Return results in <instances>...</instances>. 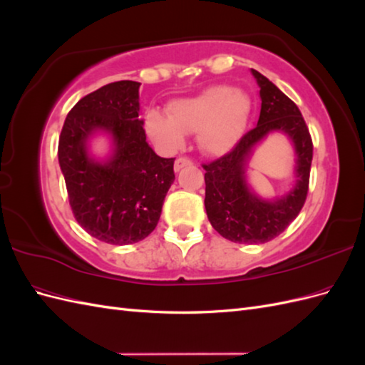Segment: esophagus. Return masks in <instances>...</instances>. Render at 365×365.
Segmentation results:
<instances>
[{
  "label": "esophagus",
  "instance_id": "obj_1",
  "mask_svg": "<svg viewBox=\"0 0 365 365\" xmlns=\"http://www.w3.org/2000/svg\"><path fill=\"white\" fill-rule=\"evenodd\" d=\"M192 164V160L190 158H185V157H180L175 160V170L178 172L181 170L182 168H185V165H190Z\"/></svg>",
  "mask_w": 365,
  "mask_h": 365
}]
</instances>
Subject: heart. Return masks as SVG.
I'll use <instances>...</instances> for the list:
<instances>
[{"label":"heart","mask_w":365,"mask_h":365,"mask_svg":"<svg viewBox=\"0 0 365 365\" xmlns=\"http://www.w3.org/2000/svg\"><path fill=\"white\" fill-rule=\"evenodd\" d=\"M251 111L250 97L230 86H210L200 94L176 98L168 115L149 111L145 129L150 140L164 150L182 146L184 132L196 134L200 149L208 155H224L236 146Z\"/></svg>","instance_id":"obj_1"}]
</instances>
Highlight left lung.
Returning a JSON list of instances; mask_svg holds the SVG:
<instances>
[{"label": "left lung", "instance_id": "left-lung-1", "mask_svg": "<svg viewBox=\"0 0 365 365\" xmlns=\"http://www.w3.org/2000/svg\"><path fill=\"white\" fill-rule=\"evenodd\" d=\"M260 88L262 108L257 126L239 140L224 157L205 170V210L210 224L217 233L235 244H264L282 235L300 213L309 190L312 164V138L298 106L269 79L251 70ZM279 130L290 137L297 155L296 185L277 200H262L250 189L245 178L252 150L271 131Z\"/></svg>", "mask_w": 365, "mask_h": 365}]
</instances>
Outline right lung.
I'll list each match as a JSON object with an SVG mask.
<instances>
[{
	"instance_id": "add662e5",
	"label": "right lung",
	"mask_w": 365,
	"mask_h": 365,
	"mask_svg": "<svg viewBox=\"0 0 365 365\" xmlns=\"http://www.w3.org/2000/svg\"><path fill=\"white\" fill-rule=\"evenodd\" d=\"M138 88V82L120 81L82 97L59 137L73 215L88 235L111 245L135 244L155 230L175 180V158L158 157L146 141ZM98 130L113 138V155L106 162L87 152V140Z\"/></svg>"
}]
</instances>
